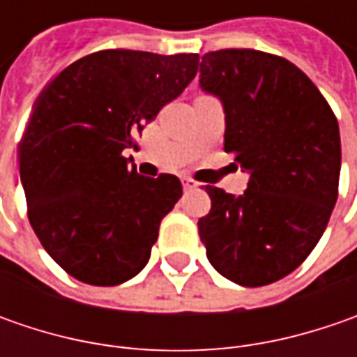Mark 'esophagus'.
Here are the masks:
<instances>
[{"label": "esophagus", "instance_id": "esophagus-1", "mask_svg": "<svg viewBox=\"0 0 357 357\" xmlns=\"http://www.w3.org/2000/svg\"><path fill=\"white\" fill-rule=\"evenodd\" d=\"M181 181H183V186H185V190H195V188L199 186V183H195V181L190 178V176H183Z\"/></svg>", "mask_w": 357, "mask_h": 357}]
</instances>
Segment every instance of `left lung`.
I'll return each instance as SVG.
<instances>
[{
  "instance_id": "obj_1",
  "label": "left lung",
  "mask_w": 357,
  "mask_h": 357,
  "mask_svg": "<svg viewBox=\"0 0 357 357\" xmlns=\"http://www.w3.org/2000/svg\"><path fill=\"white\" fill-rule=\"evenodd\" d=\"M200 89L225 109V151L248 188L206 186L199 220L208 262L240 286H264L300 266L328 227L337 199L342 146L322 93L294 63L254 49L202 55Z\"/></svg>"
}]
</instances>
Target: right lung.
Listing matches in <instances>:
<instances>
[{"instance_id":"right-lung-1","label":"right lung","mask_w":357,"mask_h":357,"mask_svg":"<svg viewBox=\"0 0 357 357\" xmlns=\"http://www.w3.org/2000/svg\"><path fill=\"white\" fill-rule=\"evenodd\" d=\"M197 53L107 49L71 63L33 105L20 144L27 214L47 254L77 280L117 286L151 258L183 195L174 174L141 176L123 151L195 79Z\"/></svg>"}]
</instances>
